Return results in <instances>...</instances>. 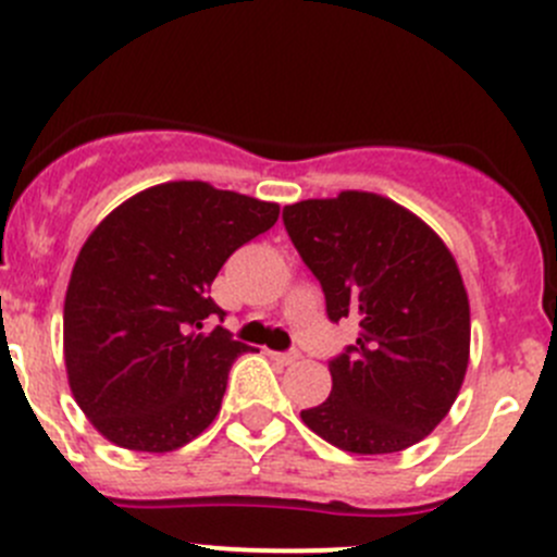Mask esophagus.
Segmentation results:
<instances>
[{
    "mask_svg": "<svg viewBox=\"0 0 557 557\" xmlns=\"http://www.w3.org/2000/svg\"><path fill=\"white\" fill-rule=\"evenodd\" d=\"M269 358H272L274 363H280V367H290V363L299 361V352L290 350V352H269Z\"/></svg>",
    "mask_w": 557,
    "mask_h": 557,
    "instance_id": "34e87169",
    "label": "esophagus"
}]
</instances>
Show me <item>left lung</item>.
<instances>
[{
    "instance_id": "1",
    "label": "left lung",
    "mask_w": 557,
    "mask_h": 557,
    "mask_svg": "<svg viewBox=\"0 0 557 557\" xmlns=\"http://www.w3.org/2000/svg\"><path fill=\"white\" fill-rule=\"evenodd\" d=\"M283 221L323 285L329 318L361 325L329 363L331 396L301 409L305 425L356 455L418 445L447 418L469 369V294L450 247L369 190L296 201Z\"/></svg>"
}]
</instances>
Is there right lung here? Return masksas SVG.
<instances>
[{"mask_svg":"<svg viewBox=\"0 0 557 557\" xmlns=\"http://www.w3.org/2000/svg\"><path fill=\"white\" fill-rule=\"evenodd\" d=\"M280 205L201 180L150 185L77 252L64 296L70 391L107 442L137 453L188 445L221 412L247 345L207 296L226 258L277 223Z\"/></svg>","mask_w":557,"mask_h":557,"instance_id":"add662e5","label":"right lung"}]
</instances>
